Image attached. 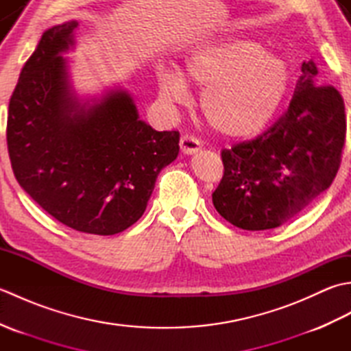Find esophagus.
<instances>
[{"label":"esophagus","instance_id":"obj_1","mask_svg":"<svg viewBox=\"0 0 351 351\" xmlns=\"http://www.w3.org/2000/svg\"><path fill=\"white\" fill-rule=\"evenodd\" d=\"M180 146H181V151L184 154H195L200 149V141L195 137V136H190V134H185V136L181 137L180 140Z\"/></svg>","mask_w":351,"mask_h":351}]
</instances>
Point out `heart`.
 Returning a JSON list of instances; mask_svg holds the SVG:
<instances>
[{"label":"heart","instance_id":"obj_1","mask_svg":"<svg viewBox=\"0 0 351 351\" xmlns=\"http://www.w3.org/2000/svg\"><path fill=\"white\" fill-rule=\"evenodd\" d=\"M184 77L204 88L200 110L208 125L230 137L264 128L289 87L287 63L250 39L220 40L195 49L185 60ZM184 77L164 68L156 72L164 99H189Z\"/></svg>","mask_w":351,"mask_h":351}]
</instances>
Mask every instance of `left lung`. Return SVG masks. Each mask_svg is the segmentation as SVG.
Instances as JSON below:
<instances>
[{
	"mask_svg": "<svg viewBox=\"0 0 351 351\" xmlns=\"http://www.w3.org/2000/svg\"><path fill=\"white\" fill-rule=\"evenodd\" d=\"M293 99L278 121L252 140L221 151L223 178L213 204L245 230L280 226L330 187L341 166L347 117L341 93L315 86L314 62L302 64Z\"/></svg>",
	"mask_w": 351,
	"mask_h": 351,
	"instance_id": "1",
	"label": "left lung"
}]
</instances>
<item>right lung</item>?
Returning a JSON list of instances; mask_svg holds the SVG:
<instances>
[{"instance_id": "1", "label": "right lung", "mask_w": 351, "mask_h": 351, "mask_svg": "<svg viewBox=\"0 0 351 351\" xmlns=\"http://www.w3.org/2000/svg\"><path fill=\"white\" fill-rule=\"evenodd\" d=\"M75 21L45 32L9 102L7 149L14 178L68 228L119 234L143 215L156 176L180 152V132L155 131L125 92L88 110L72 99L64 58Z\"/></svg>"}]
</instances>
